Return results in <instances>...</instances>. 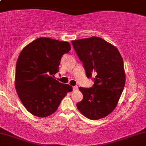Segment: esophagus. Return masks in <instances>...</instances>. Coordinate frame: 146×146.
<instances>
[{"label":"esophagus","instance_id":"34e87169","mask_svg":"<svg viewBox=\"0 0 146 146\" xmlns=\"http://www.w3.org/2000/svg\"><path fill=\"white\" fill-rule=\"evenodd\" d=\"M78 86H73V91L78 90Z\"/></svg>","mask_w":146,"mask_h":146}]
</instances>
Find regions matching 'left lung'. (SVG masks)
<instances>
[{"mask_svg":"<svg viewBox=\"0 0 146 146\" xmlns=\"http://www.w3.org/2000/svg\"><path fill=\"white\" fill-rule=\"evenodd\" d=\"M71 43L86 77L94 82L92 87L79 88L83 99L77 108L89 119L105 117L116 108L125 84L122 57L115 46L97 36Z\"/></svg>","mask_w":146,"mask_h":146,"instance_id":"8db88e82","label":"left lung"}]
</instances>
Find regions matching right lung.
<instances>
[{
	"instance_id": "add662e5",
	"label": "right lung",
	"mask_w": 146,
	"mask_h": 146,
	"mask_svg": "<svg viewBox=\"0 0 146 146\" xmlns=\"http://www.w3.org/2000/svg\"><path fill=\"white\" fill-rule=\"evenodd\" d=\"M70 50L67 41L40 37L21 52L16 65V90L23 106L34 116L42 118L53 113L73 89L54 78L62 56Z\"/></svg>"
}]
</instances>
